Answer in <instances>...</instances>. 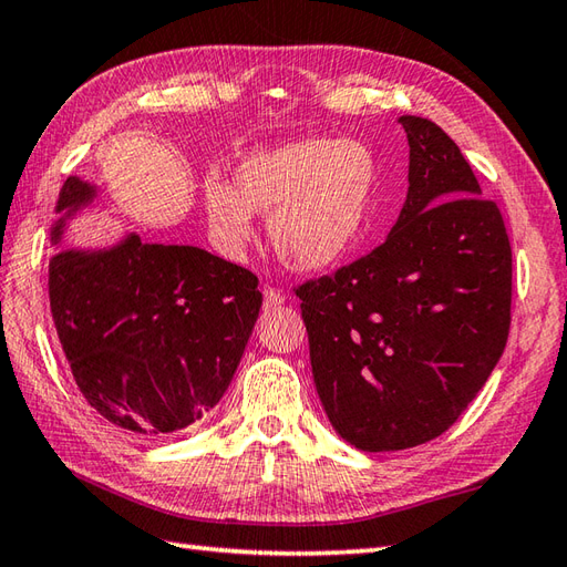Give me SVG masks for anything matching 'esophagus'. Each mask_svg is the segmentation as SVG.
<instances>
[{
  "instance_id": "34e87169",
  "label": "esophagus",
  "mask_w": 567,
  "mask_h": 567,
  "mask_svg": "<svg viewBox=\"0 0 567 567\" xmlns=\"http://www.w3.org/2000/svg\"><path fill=\"white\" fill-rule=\"evenodd\" d=\"M264 310H274V308H279L284 300H286V296L279 291V288H271V286H267L264 288Z\"/></svg>"
}]
</instances>
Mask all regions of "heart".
Returning a JSON list of instances; mask_svg holds the SVG:
<instances>
[{
	"label": "heart",
	"mask_w": 567,
	"mask_h": 567,
	"mask_svg": "<svg viewBox=\"0 0 567 567\" xmlns=\"http://www.w3.org/2000/svg\"><path fill=\"white\" fill-rule=\"evenodd\" d=\"M379 159L367 145L306 137L245 157L233 186L210 182L206 216L225 255L251 243V213H269V240L288 267L320 271L367 237L379 196Z\"/></svg>",
	"instance_id": "heart-1"
}]
</instances>
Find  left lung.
<instances>
[{
	"label": "left lung",
	"instance_id": "8db88e82",
	"mask_svg": "<svg viewBox=\"0 0 567 567\" xmlns=\"http://www.w3.org/2000/svg\"><path fill=\"white\" fill-rule=\"evenodd\" d=\"M408 133V198L388 240L296 286L310 367L339 436L361 451L432 442L507 344L512 247L495 200L430 118Z\"/></svg>",
	"mask_w": 567,
	"mask_h": 567
}]
</instances>
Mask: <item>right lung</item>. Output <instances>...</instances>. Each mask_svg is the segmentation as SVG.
I'll return each mask as SVG.
<instances>
[{"mask_svg": "<svg viewBox=\"0 0 567 567\" xmlns=\"http://www.w3.org/2000/svg\"><path fill=\"white\" fill-rule=\"evenodd\" d=\"M92 196L68 177L58 210ZM257 286L249 269L206 249L137 235L106 251H58L48 264L50 316L72 379L133 436L184 430L223 398L259 316Z\"/></svg>", "mask_w": 567, "mask_h": 567, "instance_id": "1", "label": "right lung"}]
</instances>
